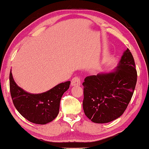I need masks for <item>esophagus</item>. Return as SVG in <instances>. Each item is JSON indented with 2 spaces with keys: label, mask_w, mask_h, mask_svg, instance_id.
<instances>
[{
  "label": "esophagus",
  "mask_w": 149,
  "mask_h": 149,
  "mask_svg": "<svg viewBox=\"0 0 149 149\" xmlns=\"http://www.w3.org/2000/svg\"><path fill=\"white\" fill-rule=\"evenodd\" d=\"M81 83V80H80V78L78 76L77 77H74L71 80V85L72 86H76V85H79Z\"/></svg>",
  "instance_id": "1"
}]
</instances>
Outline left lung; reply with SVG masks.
<instances>
[{
    "instance_id": "8db88e82",
    "label": "left lung",
    "mask_w": 149,
    "mask_h": 149,
    "mask_svg": "<svg viewBox=\"0 0 149 149\" xmlns=\"http://www.w3.org/2000/svg\"><path fill=\"white\" fill-rule=\"evenodd\" d=\"M114 72L92 75L83 83V108L92 122L106 123L120 117L131 100L137 80L130 50L123 54Z\"/></svg>"
}]
</instances>
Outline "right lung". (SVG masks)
Listing matches in <instances>:
<instances>
[{"instance_id": "obj_1", "label": "right lung", "mask_w": 149, "mask_h": 149, "mask_svg": "<svg viewBox=\"0 0 149 149\" xmlns=\"http://www.w3.org/2000/svg\"><path fill=\"white\" fill-rule=\"evenodd\" d=\"M70 81H68L46 92L31 94L16 85L11 71L9 74L10 92L14 107L25 119L38 125L47 124L57 117L61 97L70 88Z\"/></svg>"}]
</instances>
